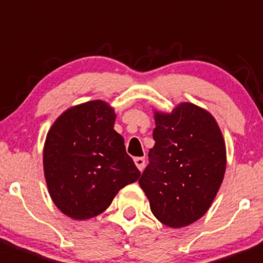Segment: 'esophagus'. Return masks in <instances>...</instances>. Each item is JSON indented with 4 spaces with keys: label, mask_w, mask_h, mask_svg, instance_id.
<instances>
[{
    "label": "esophagus",
    "mask_w": 263,
    "mask_h": 263,
    "mask_svg": "<svg viewBox=\"0 0 263 263\" xmlns=\"http://www.w3.org/2000/svg\"><path fill=\"white\" fill-rule=\"evenodd\" d=\"M135 164L139 168L140 171H142L145 168V158L144 157H137L135 158Z\"/></svg>",
    "instance_id": "esophagus-1"
}]
</instances>
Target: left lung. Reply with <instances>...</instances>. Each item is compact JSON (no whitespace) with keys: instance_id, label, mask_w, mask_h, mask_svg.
I'll use <instances>...</instances> for the list:
<instances>
[{"instance_id":"obj_1","label":"left lung","mask_w":263,"mask_h":263,"mask_svg":"<svg viewBox=\"0 0 263 263\" xmlns=\"http://www.w3.org/2000/svg\"><path fill=\"white\" fill-rule=\"evenodd\" d=\"M153 139L140 186L160 222L175 229L190 225L207 212L222 183V134L208 111L182 103L171 114L155 111Z\"/></svg>"}]
</instances>
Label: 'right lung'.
<instances>
[{"mask_svg": "<svg viewBox=\"0 0 263 263\" xmlns=\"http://www.w3.org/2000/svg\"><path fill=\"white\" fill-rule=\"evenodd\" d=\"M116 114L101 100L64 111L46 137L43 170L56 207L74 220L103 213L122 187L139 180Z\"/></svg>", "mask_w": 263, "mask_h": 263, "instance_id": "1", "label": "right lung"}]
</instances>
